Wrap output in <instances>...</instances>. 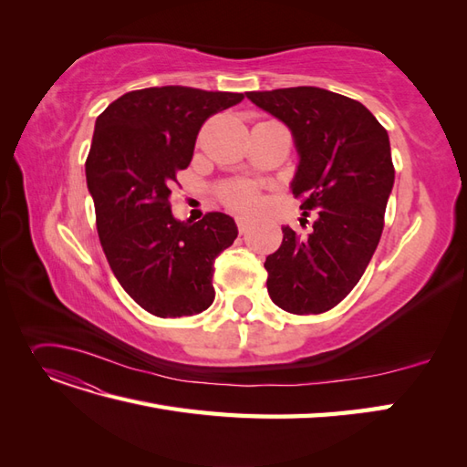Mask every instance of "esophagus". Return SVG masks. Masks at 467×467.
Returning <instances> with one entry per match:
<instances>
[{"mask_svg":"<svg viewBox=\"0 0 467 467\" xmlns=\"http://www.w3.org/2000/svg\"><path fill=\"white\" fill-rule=\"evenodd\" d=\"M235 223H237V230H239V234H245V232L249 230L251 220H249V218H244V216H239V218L235 220Z\"/></svg>","mask_w":467,"mask_h":467,"instance_id":"esophagus-1","label":"esophagus"}]
</instances>
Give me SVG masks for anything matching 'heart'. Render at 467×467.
I'll return each mask as SVG.
<instances>
[{
  "mask_svg": "<svg viewBox=\"0 0 467 467\" xmlns=\"http://www.w3.org/2000/svg\"><path fill=\"white\" fill-rule=\"evenodd\" d=\"M218 199L235 212H251L259 202V189L251 181H228L220 185Z\"/></svg>",
  "mask_w": 467,
  "mask_h": 467,
  "instance_id": "1",
  "label": "heart"
}]
</instances>
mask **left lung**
I'll return each instance as SVG.
<instances>
[{"label":"left lung","mask_w":467,"mask_h":467,"mask_svg":"<svg viewBox=\"0 0 467 467\" xmlns=\"http://www.w3.org/2000/svg\"><path fill=\"white\" fill-rule=\"evenodd\" d=\"M247 99L292 130L300 165L292 194L317 210L307 235L282 228L268 255L266 290L288 314H325L364 275L384 230L393 187L389 138L355 99L319 88L251 91Z\"/></svg>","instance_id":"obj_1"}]
</instances>
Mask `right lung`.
<instances>
[{"mask_svg":"<svg viewBox=\"0 0 467 467\" xmlns=\"http://www.w3.org/2000/svg\"><path fill=\"white\" fill-rule=\"evenodd\" d=\"M244 97L148 88L119 97L97 117L86 177L99 242L120 286L151 316H196L214 302V259L237 237L235 222L222 212L179 222L169 196L202 124Z\"/></svg>","mask_w":467,"mask_h":467,"instance_id":"right-lung-1","label":"right lung"}]
</instances>
